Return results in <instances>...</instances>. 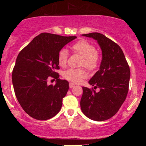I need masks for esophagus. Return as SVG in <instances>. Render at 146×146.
<instances>
[{"mask_svg": "<svg viewBox=\"0 0 146 146\" xmlns=\"http://www.w3.org/2000/svg\"><path fill=\"white\" fill-rule=\"evenodd\" d=\"M74 84H73V83H72V82H70L69 84V87H70V88H74Z\"/></svg>", "mask_w": 146, "mask_h": 146, "instance_id": "esophagus-1", "label": "esophagus"}]
</instances>
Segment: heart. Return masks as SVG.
Wrapping results in <instances>:
<instances>
[{
	"instance_id": "b5f03b06",
	"label": "heart",
	"mask_w": 146,
	"mask_h": 146,
	"mask_svg": "<svg viewBox=\"0 0 146 146\" xmlns=\"http://www.w3.org/2000/svg\"><path fill=\"white\" fill-rule=\"evenodd\" d=\"M72 50L75 53L82 56L81 62L82 66H84L90 71H94L98 67L100 61V54L96 50L94 45L85 39H80L72 46ZM68 53L64 48L61 49L58 54V63L60 66H64L66 64ZM88 73L86 70L68 69L64 72L63 76L65 79L75 83L81 82L86 78Z\"/></svg>"
}]
</instances>
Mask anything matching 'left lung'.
<instances>
[{
	"label": "left lung",
	"mask_w": 146,
	"mask_h": 146,
	"mask_svg": "<svg viewBox=\"0 0 146 146\" xmlns=\"http://www.w3.org/2000/svg\"><path fill=\"white\" fill-rule=\"evenodd\" d=\"M96 40L102 52V60L97 72L89 81L96 93L82 87L80 100L82 112L95 121H104L117 112L124 102L129 90L130 70L124 54L118 44L102 34L92 33L82 35Z\"/></svg>",
	"instance_id": "8db88e82"
}]
</instances>
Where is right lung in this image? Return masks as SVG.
<instances>
[{
	"label": "right lung",
	"mask_w": 146,
	"mask_h": 146,
	"mask_svg": "<svg viewBox=\"0 0 146 146\" xmlns=\"http://www.w3.org/2000/svg\"><path fill=\"white\" fill-rule=\"evenodd\" d=\"M76 36L43 33L36 36L18 55L12 80L16 97L24 111L38 120L52 117L60 110L69 83L58 78L59 51ZM50 77L57 79L47 85Z\"/></svg>",
	"instance_id": "right-lung-1"
}]
</instances>
